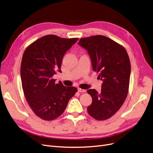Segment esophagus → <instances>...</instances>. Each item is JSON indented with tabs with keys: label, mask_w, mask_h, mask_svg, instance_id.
<instances>
[{
	"label": "esophagus",
	"mask_w": 153,
	"mask_h": 153,
	"mask_svg": "<svg viewBox=\"0 0 153 153\" xmlns=\"http://www.w3.org/2000/svg\"><path fill=\"white\" fill-rule=\"evenodd\" d=\"M78 92L84 93V92H86V90L82 89H81V88H79V89H78Z\"/></svg>",
	"instance_id": "esophagus-1"
}]
</instances>
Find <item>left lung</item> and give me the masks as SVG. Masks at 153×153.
<instances>
[{
  "label": "left lung",
  "instance_id": "1",
  "mask_svg": "<svg viewBox=\"0 0 153 153\" xmlns=\"http://www.w3.org/2000/svg\"><path fill=\"white\" fill-rule=\"evenodd\" d=\"M78 44L87 50L93 71L103 81L100 93L95 89L87 91L92 99L87 111L95 120H105L117 113L127 97L131 73L129 56L123 46L103 35L82 38Z\"/></svg>",
  "mask_w": 153,
  "mask_h": 153
}]
</instances>
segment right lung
Listing matches in <instances>:
<instances>
[{
	"label": "right lung",
	"instance_id": "obj_1",
	"mask_svg": "<svg viewBox=\"0 0 153 153\" xmlns=\"http://www.w3.org/2000/svg\"><path fill=\"white\" fill-rule=\"evenodd\" d=\"M77 40L48 35L30 44L23 53L20 66L23 91L30 107L42 120L51 121L61 115L77 91L76 87L56 84L53 78L61 71L64 54Z\"/></svg>",
	"mask_w": 153,
	"mask_h": 153
}]
</instances>
